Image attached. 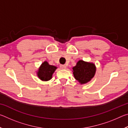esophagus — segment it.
<instances>
[{
    "instance_id": "esophagus-1",
    "label": "esophagus",
    "mask_w": 128,
    "mask_h": 128,
    "mask_svg": "<svg viewBox=\"0 0 128 128\" xmlns=\"http://www.w3.org/2000/svg\"><path fill=\"white\" fill-rule=\"evenodd\" d=\"M60 68L62 69H65L66 68V65H60Z\"/></svg>"
}]
</instances>
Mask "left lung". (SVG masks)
I'll list each match as a JSON object with an SVG mask.
<instances>
[{"instance_id":"8db88e82","label":"left lung","mask_w":128,"mask_h":128,"mask_svg":"<svg viewBox=\"0 0 128 128\" xmlns=\"http://www.w3.org/2000/svg\"><path fill=\"white\" fill-rule=\"evenodd\" d=\"M96 72V66L92 62H84L80 60L76 66L73 67V73L75 79L81 84H85L89 82Z\"/></svg>"}]
</instances>
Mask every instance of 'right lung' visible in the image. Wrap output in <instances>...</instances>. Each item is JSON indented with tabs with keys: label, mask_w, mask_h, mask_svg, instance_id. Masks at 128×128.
<instances>
[{
	"label": "right lung",
	"mask_w": 128,
	"mask_h": 128,
	"mask_svg": "<svg viewBox=\"0 0 128 128\" xmlns=\"http://www.w3.org/2000/svg\"><path fill=\"white\" fill-rule=\"evenodd\" d=\"M56 69V66H51L47 62H44L39 68L37 76L42 81H47L52 78L53 73Z\"/></svg>",
	"instance_id": "obj_1"
}]
</instances>
